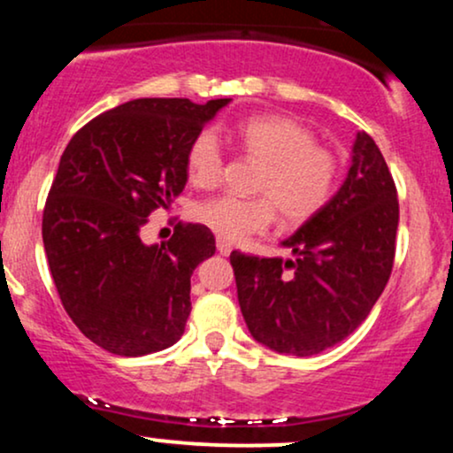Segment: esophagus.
<instances>
[{"label":"esophagus","instance_id":"esophagus-1","mask_svg":"<svg viewBox=\"0 0 453 453\" xmlns=\"http://www.w3.org/2000/svg\"><path fill=\"white\" fill-rule=\"evenodd\" d=\"M217 251L221 253V256H230L232 253V244L227 241H223V238H217Z\"/></svg>","mask_w":453,"mask_h":453}]
</instances>
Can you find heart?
<instances>
[{
	"label": "heart",
	"instance_id": "obj_1",
	"mask_svg": "<svg viewBox=\"0 0 453 453\" xmlns=\"http://www.w3.org/2000/svg\"><path fill=\"white\" fill-rule=\"evenodd\" d=\"M234 138L251 159L259 161V197L217 196L197 204L196 219L223 241H242L268 230L274 212L288 223H304L334 196L341 161L317 144L309 127L283 114H262L238 123ZM187 174L196 187H215L223 174V147L215 129H202L187 149Z\"/></svg>",
	"mask_w": 453,
	"mask_h": 453
}]
</instances>
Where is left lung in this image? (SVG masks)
<instances>
[{"mask_svg":"<svg viewBox=\"0 0 453 453\" xmlns=\"http://www.w3.org/2000/svg\"><path fill=\"white\" fill-rule=\"evenodd\" d=\"M396 230V185L375 140L357 132L345 183L283 241L294 259L232 251L238 304L253 339L298 357L347 339L386 289Z\"/></svg>","mask_w":453,"mask_h":453,"instance_id":"obj_1","label":"left lung"}]
</instances>
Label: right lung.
Returning a JSON list of instances; mask_svg holds the SVG:
<instances>
[{
	"instance_id": "obj_1",
	"label": "right lung",
	"mask_w": 453,
	"mask_h": 453,
	"mask_svg": "<svg viewBox=\"0 0 453 453\" xmlns=\"http://www.w3.org/2000/svg\"><path fill=\"white\" fill-rule=\"evenodd\" d=\"M226 100L142 97L102 112L72 136L42 215V241L65 313L114 356L138 357L183 336L191 274L215 236L187 223L164 244L142 227L187 183V149Z\"/></svg>"
}]
</instances>
